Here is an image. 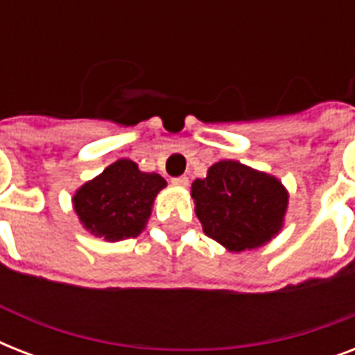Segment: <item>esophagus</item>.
Wrapping results in <instances>:
<instances>
[{
  "label": "esophagus",
  "instance_id": "obj_1",
  "mask_svg": "<svg viewBox=\"0 0 355 355\" xmlns=\"http://www.w3.org/2000/svg\"><path fill=\"white\" fill-rule=\"evenodd\" d=\"M171 182L175 184V186H178V188H188L189 178L188 177H177V178H173Z\"/></svg>",
  "mask_w": 355,
  "mask_h": 355
}]
</instances>
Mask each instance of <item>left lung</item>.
Here are the masks:
<instances>
[{"label": "left lung", "instance_id": "8db88e82", "mask_svg": "<svg viewBox=\"0 0 355 355\" xmlns=\"http://www.w3.org/2000/svg\"><path fill=\"white\" fill-rule=\"evenodd\" d=\"M195 214L208 237L230 252L263 247L286 221L289 193L269 173L221 160L191 184Z\"/></svg>", "mask_w": 355, "mask_h": 355}]
</instances>
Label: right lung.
Returning <instances> with one entry per match:
<instances>
[{"label": "right lung", "instance_id": "right-lung-1", "mask_svg": "<svg viewBox=\"0 0 355 355\" xmlns=\"http://www.w3.org/2000/svg\"><path fill=\"white\" fill-rule=\"evenodd\" d=\"M166 186L158 173L139 171L136 162L121 158L83 184L71 202L86 232L121 241L144 232L156 195Z\"/></svg>", "mask_w": 355, "mask_h": 355}]
</instances>
